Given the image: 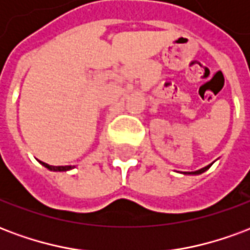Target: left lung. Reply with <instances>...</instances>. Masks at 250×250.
<instances>
[{"label":"left lung","mask_w":250,"mask_h":250,"mask_svg":"<svg viewBox=\"0 0 250 250\" xmlns=\"http://www.w3.org/2000/svg\"><path fill=\"white\" fill-rule=\"evenodd\" d=\"M209 167H210V165L209 166H206V167L201 168V170H197V171H191V173H185V174H202L204 171H206V170H208Z\"/></svg>","instance_id":"1"}]
</instances>
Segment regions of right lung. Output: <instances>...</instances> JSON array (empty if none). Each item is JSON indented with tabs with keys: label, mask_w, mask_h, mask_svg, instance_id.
I'll use <instances>...</instances> for the list:
<instances>
[{
	"label": "right lung",
	"mask_w": 250,
	"mask_h": 250,
	"mask_svg": "<svg viewBox=\"0 0 250 250\" xmlns=\"http://www.w3.org/2000/svg\"><path fill=\"white\" fill-rule=\"evenodd\" d=\"M40 163L44 166V167H46L48 170H51V171H66V170H69V168H72L71 166H49L48 163H44L41 162Z\"/></svg>",
	"instance_id": "add662e5"
}]
</instances>
